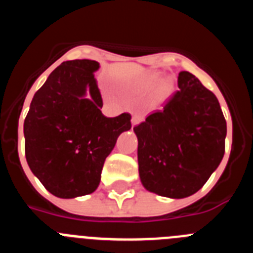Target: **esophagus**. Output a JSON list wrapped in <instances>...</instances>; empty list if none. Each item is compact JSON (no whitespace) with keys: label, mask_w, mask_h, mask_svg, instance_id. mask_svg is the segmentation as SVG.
Masks as SVG:
<instances>
[{"label":"esophagus","mask_w":253,"mask_h":253,"mask_svg":"<svg viewBox=\"0 0 253 253\" xmlns=\"http://www.w3.org/2000/svg\"><path fill=\"white\" fill-rule=\"evenodd\" d=\"M143 122V116L142 115H138V114H134L133 118H131V125L133 126H135V125H138L139 123Z\"/></svg>","instance_id":"34e87169"}]
</instances>
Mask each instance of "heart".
<instances>
[{"label":"heart","instance_id":"heart-1","mask_svg":"<svg viewBox=\"0 0 253 253\" xmlns=\"http://www.w3.org/2000/svg\"><path fill=\"white\" fill-rule=\"evenodd\" d=\"M156 86L158 87L156 89V99L163 100L172 92L173 84L169 80H163L162 81V77L160 75L152 73V75L146 76V77L140 80L139 84H138V90L140 92H151Z\"/></svg>","mask_w":253,"mask_h":253}]
</instances>
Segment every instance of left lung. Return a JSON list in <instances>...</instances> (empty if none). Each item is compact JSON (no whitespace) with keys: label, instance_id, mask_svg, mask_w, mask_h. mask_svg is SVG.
Returning <instances> with one entry per match:
<instances>
[{"label":"left lung","instance_id":"1","mask_svg":"<svg viewBox=\"0 0 253 253\" xmlns=\"http://www.w3.org/2000/svg\"><path fill=\"white\" fill-rule=\"evenodd\" d=\"M162 111L151 114L134 133L144 189L184 199L202 189L224 156L227 123L218 99L190 72Z\"/></svg>","mask_w":253,"mask_h":253}]
</instances>
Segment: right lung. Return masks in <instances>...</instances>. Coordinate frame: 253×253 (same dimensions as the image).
Wrapping results in <instances>:
<instances>
[{"instance_id":"1","label":"right lung","mask_w":253,"mask_h":253,"mask_svg":"<svg viewBox=\"0 0 253 253\" xmlns=\"http://www.w3.org/2000/svg\"><path fill=\"white\" fill-rule=\"evenodd\" d=\"M99 68L96 60L63 62L35 92L24 122L29 167L57 198L93 193L116 139L131 128L129 114L101 113Z\"/></svg>"}]
</instances>
